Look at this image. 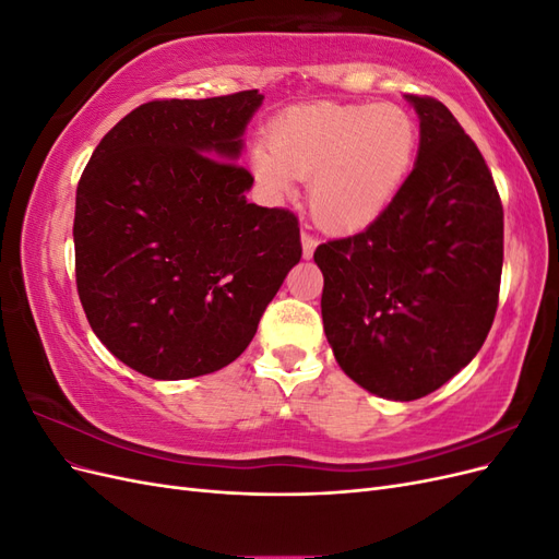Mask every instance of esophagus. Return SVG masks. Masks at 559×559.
Returning <instances> with one entry per match:
<instances>
[{
	"label": "esophagus",
	"mask_w": 559,
	"mask_h": 559,
	"mask_svg": "<svg viewBox=\"0 0 559 559\" xmlns=\"http://www.w3.org/2000/svg\"><path fill=\"white\" fill-rule=\"evenodd\" d=\"M302 257L306 259H312V253H314V249H317V245H319V240L314 238V235L310 233V230H302Z\"/></svg>",
	"instance_id": "1"
}]
</instances>
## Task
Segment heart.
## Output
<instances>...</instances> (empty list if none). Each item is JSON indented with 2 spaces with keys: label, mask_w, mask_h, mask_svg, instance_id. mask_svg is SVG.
<instances>
[{
  "label": "heart",
  "mask_w": 559,
  "mask_h": 559,
  "mask_svg": "<svg viewBox=\"0 0 559 559\" xmlns=\"http://www.w3.org/2000/svg\"><path fill=\"white\" fill-rule=\"evenodd\" d=\"M417 123L396 105L314 103L282 111L265 130L251 167L270 193L310 174V207L333 230L364 228L389 207L411 175Z\"/></svg>",
  "instance_id": "obj_1"
}]
</instances>
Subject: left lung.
Wrapping results in <instances>:
<instances>
[{
  "label": "left lung",
  "instance_id": "left-lung-1",
  "mask_svg": "<svg viewBox=\"0 0 559 559\" xmlns=\"http://www.w3.org/2000/svg\"><path fill=\"white\" fill-rule=\"evenodd\" d=\"M408 103L419 116L413 173L366 230L314 251L335 361L392 401L436 392L476 357L503 265V207L476 142L436 97Z\"/></svg>",
  "mask_w": 559,
  "mask_h": 559
}]
</instances>
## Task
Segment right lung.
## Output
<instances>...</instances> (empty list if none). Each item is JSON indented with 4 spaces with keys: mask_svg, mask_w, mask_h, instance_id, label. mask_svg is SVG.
Wrapping results in <instances>:
<instances>
[{
    "mask_svg": "<svg viewBox=\"0 0 559 559\" xmlns=\"http://www.w3.org/2000/svg\"><path fill=\"white\" fill-rule=\"evenodd\" d=\"M259 91L151 99L93 151L76 186V292L103 345L138 373H214L251 343L300 261L298 216L247 202L235 163Z\"/></svg>",
    "mask_w": 559,
    "mask_h": 559,
    "instance_id": "right-lung-1",
    "label": "right lung"
}]
</instances>
